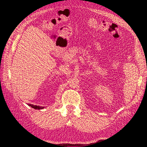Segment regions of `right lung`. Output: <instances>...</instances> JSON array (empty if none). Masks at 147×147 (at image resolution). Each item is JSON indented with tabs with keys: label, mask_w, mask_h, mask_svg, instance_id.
Segmentation results:
<instances>
[{
	"label": "right lung",
	"mask_w": 147,
	"mask_h": 147,
	"mask_svg": "<svg viewBox=\"0 0 147 147\" xmlns=\"http://www.w3.org/2000/svg\"><path fill=\"white\" fill-rule=\"evenodd\" d=\"M29 106H30V107H32V108L35 109H38V110H40V109H43V108H44V107H42V106H37V105H34L33 104H28Z\"/></svg>",
	"instance_id": "right-lung-1"
}]
</instances>
